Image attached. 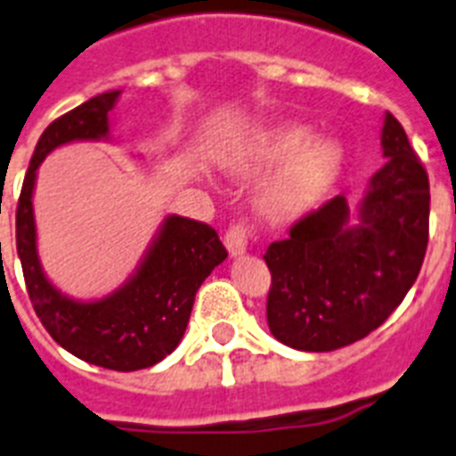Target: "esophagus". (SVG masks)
<instances>
[{"instance_id":"34e87169","label":"esophagus","mask_w":456,"mask_h":456,"mask_svg":"<svg viewBox=\"0 0 456 456\" xmlns=\"http://www.w3.org/2000/svg\"><path fill=\"white\" fill-rule=\"evenodd\" d=\"M248 240H250V229L245 224H233L224 233V245H227L229 256H243L248 250Z\"/></svg>"}]
</instances>
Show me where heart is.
Here are the masks:
<instances>
[{
  "label": "heart",
  "mask_w": 456,
  "mask_h": 456,
  "mask_svg": "<svg viewBox=\"0 0 456 456\" xmlns=\"http://www.w3.org/2000/svg\"><path fill=\"white\" fill-rule=\"evenodd\" d=\"M300 124H277L233 144L220 156V165L236 176H250L288 158L259 188L256 204L271 220L305 213L335 183L344 162L342 144L332 137L307 140Z\"/></svg>",
  "instance_id": "b5f03b06"
}]
</instances>
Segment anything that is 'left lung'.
<instances>
[{"mask_svg": "<svg viewBox=\"0 0 456 456\" xmlns=\"http://www.w3.org/2000/svg\"><path fill=\"white\" fill-rule=\"evenodd\" d=\"M381 146L386 165L354 213L338 195L268 245V328L287 346L322 354L367 338L418 280L429 240V179L390 112Z\"/></svg>", "mask_w": 456, "mask_h": 456, "instance_id": "1", "label": "left lung"}]
</instances>
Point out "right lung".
I'll return each instance as SVG.
<instances>
[{
    "label": "right lung",
    "mask_w": 456,
    "mask_h": 456,
    "mask_svg": "<svg viewBox=\"0 0 456 456\" xmlns=\"http://www.w3.org/2000/svg\"><path fill=\"white\" fill-rule=\"evenodd\" d=\"M118 96V89L98 94L43 130L20 192L15 243L27 294L54 342L91 365L134 371L156 365L179 346L197 289L227 259V250L208 224L167 216L140 266L112 294L77 300L47 280L34 220L38 167L47 153L63 144L110 140V112Z\"/></svg>",
    "instance_id": "add662e5"
}]
</instances>
